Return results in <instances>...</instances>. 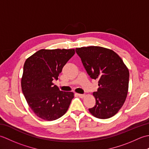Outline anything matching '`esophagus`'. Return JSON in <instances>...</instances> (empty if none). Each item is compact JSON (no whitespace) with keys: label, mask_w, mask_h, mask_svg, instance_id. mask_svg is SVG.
Returning a JSON list of instances; mask_svg holds the SVG:
<instances>
[{"label":"esophagus","mask_w":149,"mask_h":149,"mask_svg":"<svg viewBox=\"0 0 149 149\" xmlns=\"http://www.w3.org/2000/svg\"><path fill=\"white\" fill-rule=\"evenodd\" d=\"M77 95L80 98H84V96H85V95L84 94H79V93H78Z\"/></svg>","instance_id":"1"}]
</instances>
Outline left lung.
Returning a JSON list of instances; mask_svg holds the SVG:
<instances>
[{"mask_svg":"<svg viewBox=\"0 0 149 149\" xmlns=\"http://www.w3.org/2000/svg\"><path fill=\"white\" fill-rule=\"evenodd\" d=\"M88 74L99 80L93 95L95 105L89 109L96 118L106 119L118 113L127 95L129 72L121 58L112 50L97 46L75 49Z\"/></svg>","mask_w":149,"mask_h":149,"instance_id":"left-lung-1","label":"left lung"}]
</instances>
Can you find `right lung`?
Here are the masks:
<instances>
[{"label":"right lung","mask_w":149,"mask_h":149,"mask_svg":"<svg viewBox=\"0 0 149 149\" xmlns=\"http://www.w3.org/2000/svg\"><path fill=\"white\" fill-rule=\"evenodd\" d=\"M75 54L74 49H42L26 59L21 86L30 108L47 121L61 117L67 111L74 93L60 91L52 83Z\"/></svg>","instance_id":"1"}]
</instances>
